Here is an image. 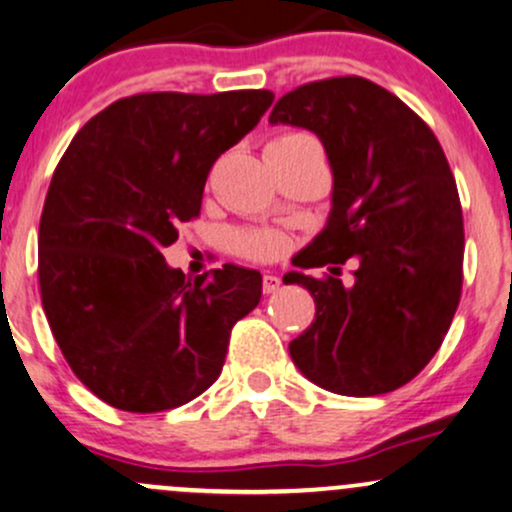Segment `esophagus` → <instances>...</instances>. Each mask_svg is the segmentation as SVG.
Returning a JSON list of instances; mask_svg holds the SVG:
<instances>
[{
	"mask_svg": "<svg viewBox=\"0 0 512 512\" xmlns=\"http://www.w3.org/2000/svg\"><path fill=\"white\" fill-rule=\"evenodd\" d=\"M280 285H282V280L278 278V275H263V292L266 294L278 292Z\"/></svg>",
	"mask_w": 512,
	"mask_h": 512,
	"instance_id": "esophagus-1",
	"label": "esophagus"
}]
</instances>
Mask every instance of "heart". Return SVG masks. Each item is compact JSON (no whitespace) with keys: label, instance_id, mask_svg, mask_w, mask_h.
Wrapping results in <instances>:
<instances>
[{"label":"heart","instance_id":"heart-1","mask_svg":"<svg viewBox=\"0 0 512 512\" xmlns=\"http://www.w3.org/2000/svg\"><path fill=\"white\" fill-rule=\"evenodd\" d=\"M299 138H306L302 134H287V136H280L275 138L270 146H282V143H294L299 141ZM237 249L242 251V254L251 256V258H258V261H273V258H278L282 251H285V239L280 237V234L275 232H266V230H254V232H244L237 237Z\"/></svg>","mask_w":512,"mask_h":512}]
</instances>
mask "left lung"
<instances>
[{
	"label": "left lung",
	"instance_id": "obj_1",
	"mask_svg": "<svg viewBox=\"0 0 512 512\" xmlns=\"http://www.w3.org/2000/svg\"><path fill=\"white\" fill-rule=\"evenodd\" d=\"M268 122L314 131L333 172L328 222L297 266L359 263L350 287L287 273L316 302L314 323L290 342L292 362L338 395L405 386L441 347L462 290V208L441 143L405 102L359 76L299 86Z\"/></svg>",
	"mask_w": 512,
	"mask_h": 512
}]
</instances>
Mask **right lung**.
<instances>
[{
  "label": "right lung",
  "mask_w": 512,
  "mask_h": 512,
  "mask_svg": "<svg viewBox=\"0 0 512 512\" xmlns=\"http://www.w3.org/2000/svg\"><path fill=\"white\" fill-rule=\"evenodd\" d=\"M270 90L143 93L95 114L59 160L40 218L42 309L78 381L124 412L186 405L215 383L258 270L186 278L162 249L201 213L213 162L273 105Z\"/></svg>",
  "instance_id": "1"
}]
</instances>
